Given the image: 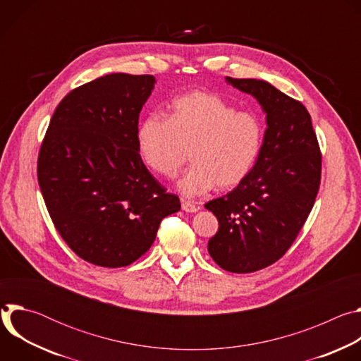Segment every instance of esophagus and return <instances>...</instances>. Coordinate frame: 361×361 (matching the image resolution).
Wrapping results in <instances>:
<instances>
[{
    "instance_id": "1",
    "label": "esophagus",
    "mask_w": 361,
    "mask_h": 361,
    "mask_svg": "<svg viewBox=\"0 0 361 361\" xmlns=\"http://www.w3.org/2000/svg\"><path fill=\"white\" fill-rule=\"evenodd\" d=\"M181 209L185 212V213H197L200 209L197 207V205H194L192 202L190 201H181Z\"/></svg>"
}]
</instances>
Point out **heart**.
Masks as SVG:
<instances>
[{
  "label": "heart",
  "instance_id": "obj_1",
  "mask_svg": "<svg viewBox=\"0 0 361 361\" xmlns=\"http://www.w3.org/2000/svg\"><path fill=\"white\" fill-rule=\"evenodd\" d=\"M263 138L264 126L255 113L237 111L216 94L191 91L174 99L169 117L152 113L142 120L137 149L144 166L164 178L176 177L191 152L192 167L177 188L194 198L241 184L260 156Z\"/></svg>",
  "mask_w": 361,
  "mask_h": 361
}]
</instances>
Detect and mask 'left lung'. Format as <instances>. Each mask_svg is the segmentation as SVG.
<instances>
[{
    "instance_id": "8db88e82",
    "label": "left lung",
    "mask_w": 361,
    "mask_h": 361,
    "mask_svg": "<svg viewBox=\"0 0 361 361\" xmlns=\"http://www.w3.org/2000/svg\"><path fill=\"white\" fill-rule=\"evenodd\" d=\"M226 81L259 101L267 124L248 177L204 205L219 220V231L209 241L212 259L241 274L271 266L290 248L313 209L322 154L312 117L300 101L263 80Z\"/></svg>"
}]
</instances>
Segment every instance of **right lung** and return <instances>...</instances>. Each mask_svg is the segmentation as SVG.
<instances>
[{"label":"right lung","instance_id":"obj_1","mask_svg":"<svg viewBox=\"0 0 361 361\" xmlns=\"http://www.w3.org/2000/svg\"><path fill=\"white\" fill-rule=\"evenodd\" d=\"M154 85L152 75L116 73L73 90L41 144L37 174L49 217L94 266L134 263L181 209L138 156V117Z\"/></svg>","mask_w":361,"mask_h":361}]
</instances>
